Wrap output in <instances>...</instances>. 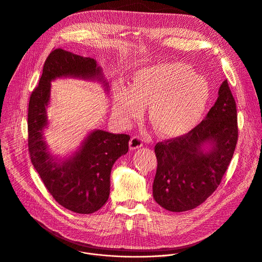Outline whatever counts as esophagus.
Masks as SVG:
<instances>
[{
    "mask_svg": "<svg viewBox=\"0 0 262 262\" xmlns=\"http://www.w3.org/2000/svg\"><path fill=\"white\" fill-rule=\"evenodd\" d=\"M143 146V140L138 137V136H134L130 141H129V148L132 150H136V149H139Z\"/></svg>",
    "mask_w": 262,
    "mask_h": 262,
    "instance_id": "esophagus-1",
    "label": "esophagus"
}]
</instances>
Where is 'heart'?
<instances>
[{
	"instance_id": "b5f03b06",
	"label": "heart",
	"mask_w": 262,
	"mask_h": 262,
	"mask_svg": "<svg viewBox=\"0 0 262 262\" xmlns=\"http://www.w3.org/2000/svg\"><path fill=\"white\" fill-rule=\"evenodd\" d=\"M210 99L208 82L188 64L161 63L136 73L128 87L118 86L113 98L117 118L139 117L149 105L155 133L167 139L189 133L201 120Z\"/></svg>"
}]
</instances>
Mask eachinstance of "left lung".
<instances>
[{
  "mask_svg": "<svg viewBox=\"0 0 262 262\" xmlns=\"http://www.w3.org/2000/svg\"><path fill=\"white\" fill-rule=\"evenodd\" d=\"M238 137L236 105L227 80L206 118L184 136L159 142L153 198L170 212L192 210L219 186L233 156ZM209 142L212 147L204 151Z\"/></svg>",
  "mask_w": 262,
  "mask_h": 262,
  "instance_id": "1",
  "label": "left lung"
}]
</instances>
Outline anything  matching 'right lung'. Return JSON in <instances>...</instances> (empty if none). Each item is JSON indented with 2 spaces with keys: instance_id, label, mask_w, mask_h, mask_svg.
Here are the masks:
<instances>
[{
  "instance_id": "obj_1",
  "label": "right lung",
  "mask_w": 262,
  "mask_h": 262,
  "mask_svg": "<svg viewBox=\"0 0 262 262\" xmlns=\"http://www.w3.org/2000/svg\"><path fill=\"white\" fill-rule=\"evenodd\" d=\"M62 76L103 79L102 69L94 58L60 48L52 50L45 60L39 84L30 97L29 153L45 187L60 206L75 213L92 214L108 201L112 166L127 153L130 137L97 129L89 135L71 158L55 160L47 150L43 129L47 125L50 81Z\"/></svg>"
}]
</instances>
